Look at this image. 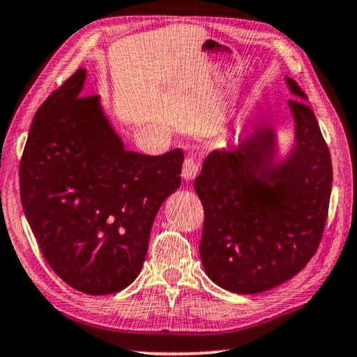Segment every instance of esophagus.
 Listing matches in <instances>:
<instances>
[{"instance_id": "1", "label": "esophagus", "mask_w": 357, "mask_h": 357, "mask_svg": "<svg viewBox=\"0 0 357 357\" xmlns=\"http://www.w3.org/2000/svg\"><path fill=\"white\" fill-rule=\"evenodd\" d=\"M200 172V160L194 155L188 157L183 163V178L185 181H192Z\"/></svg>"}]
</instances>
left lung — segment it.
<instances>
[{
	"mask_svg": "<svg viewBox=\"0 0 357 357\" xmlns=\"http://www.w3.org/2000/svg\"><path fill=\"white\" fill-rule=\"evenodd\" d=\"M298 99L306 94L287 77ZM289 105L296 146L274 168V136L268 125L237 152L205 158L194 188L204 204L200 258L208 278L234 294H259L310 263L322 241L332 192V158L314 112L303 100Z\"/></svg>",
	"mask_w": 357,
	"mask_h": 357,
	"instance_id": "8db88e82",
	"label": "left lung"
}]
</instances>
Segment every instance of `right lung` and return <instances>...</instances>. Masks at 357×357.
Instances as JSON below:
<instances>
[{
	"label": "right lung",
	"mask_w": 357,
	"mask_h": 357,
	"mask_svg": "<svg viewBox=\"0 0 357 357\" xmlns=\"http://www.w3.org/2000/svg\"><path fill=\"white\" fill-rule=\"evenodd\" d=\"M83 68L40 105L19 165L20 202L40 252L72 289L110 295L137 278L152 222L179 188L181 149L125 151Z\"/></svg>",
	"instance_id": "obj_1"
}]
</instances>
